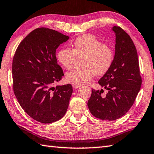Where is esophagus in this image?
I'll return each mask as SVG.
<instances>
[{
	"instance_id": "esophagus-1",
	"label": "esophagus",
	"mask_w": 154,
	"mask_h": 154,
	"mask_svg": "<svg viewBox=\"0 0 154 154\" xmlns=\"http://www.w3.org/2000/svg\"><path fill=\"white\" fill-rule=\"evenodd\" d=\"M81 85H73V87L75 88V89H77V88L80 87Z\"/></svg>"
}]
</instances>
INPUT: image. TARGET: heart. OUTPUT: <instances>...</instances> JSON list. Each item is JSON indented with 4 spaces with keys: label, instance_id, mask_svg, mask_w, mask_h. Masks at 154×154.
<instances>
[{
    "label": "heart",
    "instance_id": "1",
    "mask_svg": "<svg viewBox=\"0 0 154 154\" xmlns=\"http://www.w3.org/2000/svg\"><path fill=\"white\" fill-rule=\"evenodd\" d=\"M115 57L112 48L91 34L83 35L73 42V49L63 48L57 52V60L61 66L70 69L77 60H81L80 69L65 74V80L73 85H81L93 79L94 75H103L112 67Z\"/></svg>",
    "mask_w": 154,
    "mask_h": 154
}]
</instances>
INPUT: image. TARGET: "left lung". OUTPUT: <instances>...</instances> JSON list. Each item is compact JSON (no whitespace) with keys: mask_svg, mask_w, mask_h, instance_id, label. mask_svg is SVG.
<instances>
[{"mask_svg":"<svg viewBox=\"0 0 154 154\" xmlns=\"http://www.w3.org/2000/svg\"><path fill=\"white\" fill-rule=\"evenodd\" d=\"M112 30L116 35L115 57L109 71L99 81L100 85L108 90V93L102 97L103 89H92L87 103L94 116L106 120L119 119L130 110L142 85L134 44L120 27L113 26Z\"/></svg>","mask_w":154,"mask_h":154,"instance_id":"obj_1","label":"left lung"}]
</instances>
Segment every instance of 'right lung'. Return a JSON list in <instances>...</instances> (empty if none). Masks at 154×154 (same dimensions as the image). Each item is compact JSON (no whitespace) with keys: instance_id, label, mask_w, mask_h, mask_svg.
<instances>
[{"instance_id":"1","label":"right lung","mask_w":154,"mask_h":154,"mask_svg":"<svg viewBox=\"0 0 154 154\" xmlns=\"http://www.w3.org/2000/svg\"><path fill=\"white\" fill-rule=\"evenodd\" d=\"M69 36L50 28L31 32L16 50L12 61L13 90L21 107L34 120L55 122L66 113L73 93L71 85H54L63 72L57 64V48Z\"/></svg>"}]
</instances>
